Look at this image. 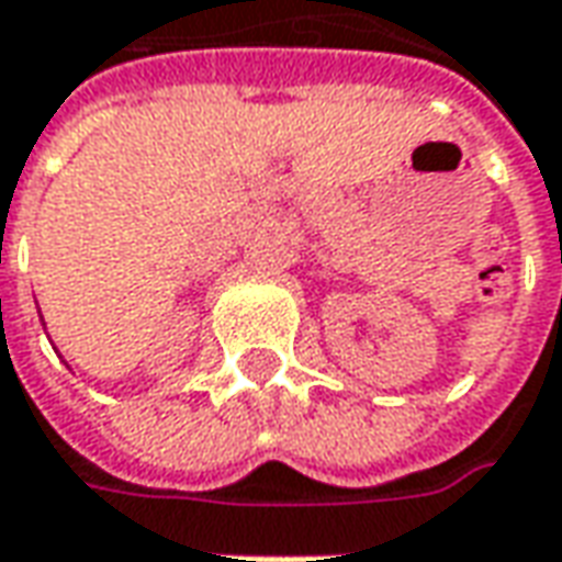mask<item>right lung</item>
I'll return each instance as SVG.
<instances>
[{"mask_svg":"<svg viewBox=\"0 0 562 562\" xmlns=\"http://www.w3.org/2000/svg\"><path fill=\"white\" fill-rule=\"evenodd\" d=\"M43 328H46V325H43Z\"/></svg>","mask_w":562,"mask_h":562,"instance_id":"obj_1","label":"right lung"}]
</instances>
